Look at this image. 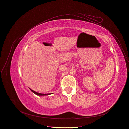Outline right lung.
I'll return each mask as SVG.
<instances>
[{"label": "right lung", "instance_id": "1", "mask_svg": "<svg viewBox=\"0 0 129 129\" xmlns=\"http://www.w3.org/2000/svg\"><path fill=\"white\" fill-rule=\"evenodd\" d=\"M30 90H31V92H32L33 93L36 94V95H38V96H45V95H49V94H41V93H37V92H35V91L33 90H31V89H30Z\"/></svg>", "mask_w": 129, "mask_h": 129}]
</instances>
